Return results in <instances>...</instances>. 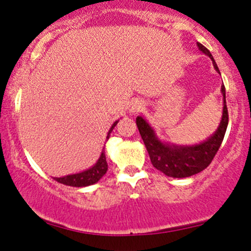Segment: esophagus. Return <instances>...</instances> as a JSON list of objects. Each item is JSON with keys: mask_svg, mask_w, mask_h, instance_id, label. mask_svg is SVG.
I'll list each match as a JSON object with an SVG mask.
<instances>
[{"mask_svg": "<svg viewBox=\"0 0 251 251\" xmlns=\"http://www.w3.org/2000/svg\"><path fill=\"white\" fill-rule=\"evenodd\" d=\"M145 102L141 100H134L133 103L130 104V108H129V111L131 112V114H135V112H139L140 110H142L143 108H145Z\"/></svg>", "mask_w": 251, "mask_h": 251, "instance_id": "esophagus-1", "label": "esophagus"}]
</instances>
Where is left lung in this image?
Returning a JSON list of instances; mask_svg holds the SVG:
<instances>
[{"instance_id":"left-lung-1","label":"left lung","mask_w":251,"mask_h":251,"mask_svg":"<svg viewBox=\"0 0 251 251\" xmlns=\"http://www.w3.org/2000/svg\"><path fill=\"white\" fill-rule=\"evenodd\" d=\"M197 46L212 60L213 67L221 75L210 50L199 42H197ZM221 91L223 95V115H222L221 123H219L217 130L210 137L197 145L179 146L174 145V143L163 142L156 136L155 130L151 128V126L146 121L145 117H136V125L140 135L147 148L151 161L156 170L162 172L167 176H172V178H187V176H194V174L204 171L210 165L223 142L227 123H229L224 85H222Z\"/></svg>"}]
</instances>
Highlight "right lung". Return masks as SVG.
<instances>
[{
  "label": "right lung",
  "mask_w": 251,
  "mask_h": 251,
  "mask_svg": "<svg viewBox=\"0 0 251 251\" xmlns=\"http://www.w3.org/2000/svg\"><path fill=\"white\" fill-rule=\"evenodd\" d=\"M117 123L118 121H115L114 125L111 126L110 129H109L106 141H108L112 129L116 126ZM106 171H108V163H106L105 151H104V148H103L100 159H98L97 162H96L92 167H90L89 170L80 172V173H75V174H70V176H60V178H54V180L55 181L60 182V184L67 185V186L85 187V186H90V185H94L97 181H100V178H102L104 174L106 173Z\"/></svg>",
  "instance_id": "right-lung-1"
}]
</instances>
